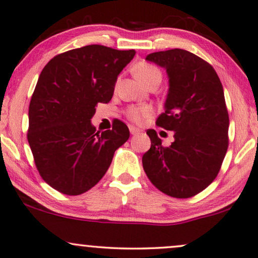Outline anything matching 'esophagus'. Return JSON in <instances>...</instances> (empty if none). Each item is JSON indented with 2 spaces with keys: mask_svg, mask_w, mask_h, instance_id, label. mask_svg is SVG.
Here are the masks:
<instances>
[{
  "mask_svg": "<svg viewBox=\"0 0 258 258\" xmlns=\"http://www.w3.org/2000/svg\"><path fill=\"white\" fill-rule=\"evenodd\" d=\"M129 130H130V134H132V135H136V134L141 133V129H138L134 125H129Z\"/></svg>",
  "mask_w": 258,
  "mask_h": 258,
  "instance_id": "obj_1",
  "label": "esophagus"
}]
</instances>
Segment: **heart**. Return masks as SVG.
Segmentation results:
<instances>
[{
  "label": "heart",
  "instance_id": "1",
  "mask_svg": "<svg viewBox=\"0 0 258 258\" xmlns=\"http://www.w3.org/2000/svg\"><path fill=\"white\" fill-rule=\"evenodd\" d=\"M134 74L145 86L155 81L161 82L162 79V74L158 67L146 61L138 62L134 67ZM152 112L153 111H152V107L149 105H141V106H130L126 111V115L132 121L141 123L151 115Z\"/></svg>",
  "mask_w": 258,
  "mask_h": 258
}]
</instances>
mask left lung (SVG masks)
I'll return each instance as SVG.
<instances>
[{
    "instance_id": "left-lung-1",
    "label": "left lung",
    "mask_w": 258,
    "mask_h": 258,
    "mask_svg": "<svg viewBox=\"0 0 258 258\" xmlns=\"http://www.w3.org/2000/svg\"><path fill=\"white\" fill-rule=\"evenodd\" d=\"M146 60L166 70L169 90L157 124L174 132L163 146L149 129L151 149L143 167L155 187L167 196L194 197L216 178L229 146V113L224 91L213 66L183 49L150 53Z\"/></svg>"
}]
</instances>
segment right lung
Here are the masks:
<instances>
[{"label": "right lung", "instance_id": "right-lung-1", "mask_svg": "<svg viewBox=\"0 0 258 258\" xmlns=\"http://www.w3.org/2000/svg\"><path fill=\"white\" fill-rule=\"evenodd\" d=\"M135 50L91 44L57 54L42 70L28 108L27 139L45 183L67 196L94 187L129 129L115 120L101 134L91 124L98 103L112 99L117 75Z\"/></svg>", "mask_w": 258, "mask_h": 258}]
</instances>
